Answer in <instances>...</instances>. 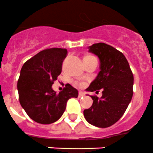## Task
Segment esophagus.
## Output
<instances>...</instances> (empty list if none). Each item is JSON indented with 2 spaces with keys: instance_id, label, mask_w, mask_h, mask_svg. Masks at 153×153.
Masks as SVG:
<instances>
[{
  "instance_id": "1",
  "label": "esophagus",
  "mask_w": 153,
  "mask_h": 153,
  "mask_svg": "<svg viewBox=\"0 0 153 153\" xmlns=\"http://www.w3.org/2000/svg\"><path fill=\"white\" fill-rule=\"evenodd\" d=\"M84 93L83 91H79V97H81V96H84Z\"/></svg>"
}]
</instances>
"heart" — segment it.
I'll use <instances>...</instances> for the list:
<instances>
[{
  "instance_id": "obj_1",
  "label": "heart",
  "mask_w": 153,
  "mask_h": 153,
  "mask_svg": "<svg viewBox=\"0 0 153 153\" xmlns=\"http://www.w3.org/2000/svg\"><path fill=\"white\" fill-rule=\"evenodd\" d=\"M88 57H91V56H88Z\"/></svg>"
}]
</instances>
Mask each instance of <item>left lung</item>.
Listing matches in <instances>:
<instances>
[{
	"instance_id": "left-lung-1",
	"label": "left lung",
	"mask_w": 153,
	"mask_h": 153,
	"mask_svg": "<svg viewBox=\"0 0 153 153\" xmlns=\"http://www.w3.org/2000/svg\"><path fill=\"white\" fill-rule=\"evenodd\" d=\"M89 52L98 56L100 71L86 89L99 92L102 97L91 96L93 103L84 111L88 123L107 128L117 123L124 114L133 97L134 75L128 61L122 52L103 42L89 46Z\"/></svg>"
}]
</instances>
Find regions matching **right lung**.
Instances as JSON below:
<instances>
[{
	"label": "right lung",
	"mask_w": 153,
	"mask_h": 153,
	"mask_svg": "<svg viewBox=\"0 0 153 153\" xmlns=\"http://www.w3.org/2000/svg\"><path fill=\"white\" fill-rule=\"evenodd\" d=\"M66 49L51 48L40 51L27 60L20 71L17 89L21 107L32 120L51 124L59 119L70 98H77L78 91L69 84L56 93L52 84L61 74Z\"/></svg>",
	"instance_id": "obj_1"
}]
</instances>
